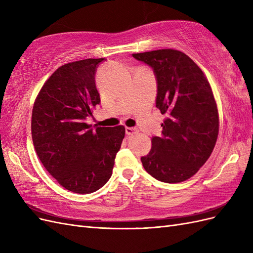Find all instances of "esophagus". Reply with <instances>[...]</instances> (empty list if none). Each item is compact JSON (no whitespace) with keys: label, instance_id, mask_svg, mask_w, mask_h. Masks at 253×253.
Returning a JSON list of instances; mask_svg holds the SVG:
<instances>
[{"label":"esophagus","instance_id":"obj_1","mask_svg":"<svg viewBox=\"0 0 253 253\" xmlns=\"http://www.w3.org/2000/svg\"><path fill=\"white\" fill-rule=\"evenodd\" d=\"M138 133V129H137L136 127H126V135H135Z\"/></svg>","mask_w":253,"mask_h":253}]
</instances>
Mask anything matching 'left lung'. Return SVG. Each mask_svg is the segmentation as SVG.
Returning <instances> with one entry per match:
<instances>
[{"instance_id":"8db88e82","label":"left lung","mask_w":253,"mask_h":253,"mask_svg":"<svg viewBox=\"0 0 253 253\" xmlns=\"http://www.w3.org/2000/svg\"><path fill=\"white\" fill-rule=\"evenodd\" d=\"M133 57L149 65L157 83L156 108L167 115L162 135L141 157L150 175L163 182L186 180L208 160L218 135V112L208 80L194 61L175 49Z\"/></svg>"}]
</instances>
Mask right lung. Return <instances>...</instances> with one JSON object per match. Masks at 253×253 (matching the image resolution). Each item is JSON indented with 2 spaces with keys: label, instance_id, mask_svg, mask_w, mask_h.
Listing matches in <instances>:
<instances>
[{
  "label": "right lung",
  "instance_id": "obj_1",
  "mask_svg": "<svg viewBox=\"0 0 253 253\" xmlns=\"http://www.w3.org/2000/svg\"><path fill=\"white\" fill-rule=\"evenodd\" d=\"M105 59L64 64L45 82L32 116L37 155L61 186L88 194L111 178L126 128L91 127L86 119L100 103L96 71Z\"/></svg>",
  "mask_w": 253,
  "mask_h": 253
}]
</instances>
